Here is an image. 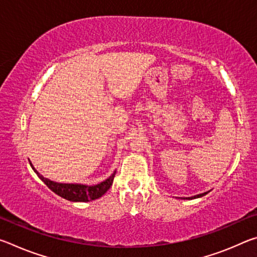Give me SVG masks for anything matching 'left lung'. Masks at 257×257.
<instances>
[{
  "label": "left lung",
  "mask_w": 257,
  "mask_h": 257,
  "mask_svg": "<svg viewBox=\"0 0 257 257\" xmlns=\"http://www.w3.org/2000/svg\"><path fill=\"white\" fill-rule=\"evenodd\" d=\"M207 193H208V191H206V193H203V194H199V195H195V196H193V197H188V198H186V199H194V198L202 197V196H204V195H206Z\"/></svg>",
  "instance_id": "8db88e82"
}]
</instances>
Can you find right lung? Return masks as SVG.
<instances>
[{
    "label": "right lung",
    "instance_id": "obj_1",
    "mask_svg": "<svg viewBox=\"0 0 257 257\" xmlns=\"http://www.w3.org/2000/svg\"><path fill=\"white\" fill-rule=\"evenodd\" d=\"M30 165H32L33 170L37 173V176L44 181V184L49 187L52 191H54V193L58 194L59 196L66 198L68 201H71V202H89V201H94V199L102 197L103 195L110 189L113 179H114V176H115V172H114L110 178H108V179L95 186H86V185H79V184L78 185L77 184H59V182L51 181L43 176H41L40 173L35 170V168L33 167L32 163H30Z\"/></svg>",
    "mask_w": 257,
    "mask_h": 257
}]
</instances>
